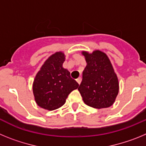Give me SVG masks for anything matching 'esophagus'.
Returning a JSON list of instances; mask_svg holds the SVG:
<instances>
[{
  "instance_id": "1",
  "label": "esophagus",
  "mask_w": 146,
  "mask_h": 146,
  "mask_svg": "<svg viewBox=\"0 0 146 146\" xmlns=\"http://www.w3.org/2000/svg\"><path fill=\"white\" fill-rule=\"evenodd\" d=\"M81 81H82V79H81V77H79V78H77V83H78V84H80V82H81Z\"/></svg>"
}]
</instances>
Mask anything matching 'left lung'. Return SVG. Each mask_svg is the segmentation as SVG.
<instances>
[{"label":"left lung","mask_w":146,"mask_h":146,"mask_svg":"<svg viewBox=\"0 0 146 146\" xmlns=\"http://www.w3.org/2000/svg\"><path fill=\"white\" fill-rule=\"evenodd\" d=\"M82 54L87 66L78 90L83 102L94 108H109L114 103L119 90L118 77L111 63L106 54L99 50Z\"/></svg>","instance_id":"1"}]
</instances>
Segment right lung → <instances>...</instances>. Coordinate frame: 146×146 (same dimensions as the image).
I'll return each mask as SVG.
<instances>
[{
  "label": "right lung",
  "instance_id": "obj_1",
  "mask_svg": "<svg viewBox=\"0 0 146 146\" xmlns=\"http://www.w3.org/2000/svg\"><path fill=\"white\" fill-rule=\"evenodd\" d=\"M64 60V54L60 52L51 55L35 77V100L44 109L53 110L63 106L69 94L79 86L71 78L70 72L62 66Z\"/></svg>",
  "mask_w": 146,
  "mask_h": 146
}]
</instances>
